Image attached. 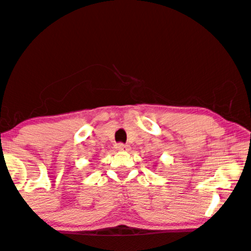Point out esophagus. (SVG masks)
<instances>
[{
	"label": "esophagus",
	"mask_w": 251,
	"mask_h": 251,
	"mask_svg": "<svg viewBox=\"0 0 251 251\" xmlns=\"http://www.w3.org/2000/svg\"><path fill=\"white\" fill-rule=\"evenodd\" d=\"M118 150H120V151H128L129 150V145H127V144H124V143H119L117 145Z\"/></svg>",
	"instance_id": "obj_1"
}]
</instances>
